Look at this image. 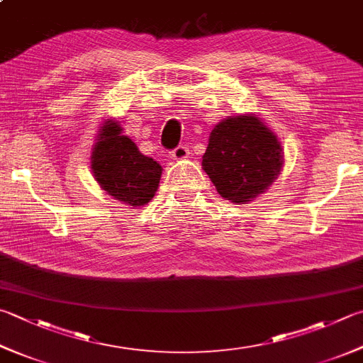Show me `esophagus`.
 Returning <instances> with one entry per match:
<instances>
[{"instance_id":"34e87169","label":"esophagus","mask_w":363,"mask_h":363,"mask_svg":"<svg viewBox=\"0 0 363 363\" xmlns=\"http://www.w3.org/2000/svg\"><path fill=\"white\" fill-rule=\"evenodd\" d=\"M189 156V150L184 147V145H180L177 147L175 150H172L170 152V158H172L174 161H182V160H186Z\"/></svg>"}]
</instances>
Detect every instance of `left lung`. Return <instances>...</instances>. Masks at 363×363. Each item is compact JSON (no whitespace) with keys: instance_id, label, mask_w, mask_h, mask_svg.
Wrapping results in <instances>:
<instances>
[{"instance_id":"8db88e82","label":"left lung","mask_w":363,"mask_h":363,"mask_svg":"<svg viewBox=\"0 0 363 363\" xmlns=\"http://www.w3.org/2000/svg\"><path fill=\"white\" fill-rule=\"evenodd\" d=\"M284 153L278 135L256 113L218 123L210 133L202 169L223 199L248 203L281 174Z\"/></svg>"}]
</instances>
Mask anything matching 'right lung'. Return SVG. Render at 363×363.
<instances>
[{"mask_svg": "<svg viewBox=\"0 0 363 363\" xmlns=\"http://www.w3.org/2000/svg\"><path fill=\"white\" fill-rule=\"evenodd\" d=\"M121 133L123 128L115 118H107L99 126L91 150V172L101 189L113 199L131 208L143 207L158 191L162 167L142 155Z\"/></svg>", "mask_w": 363, "mask_h": 363, "instance_id": "1", "label": "right lung"}]
</instances>
